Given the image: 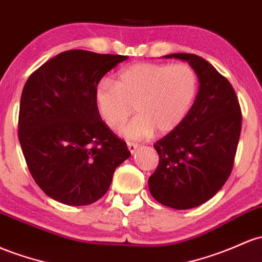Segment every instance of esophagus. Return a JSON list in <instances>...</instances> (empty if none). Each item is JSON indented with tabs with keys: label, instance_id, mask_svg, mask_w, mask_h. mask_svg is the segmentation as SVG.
<instances>
[{
	"label": "esophagus",
	"instance_id": "esophagus-1",
	"mask_svg": "<svg viewBox=\"0 0 262 262\" xmlns=\"http://www.w3.org/2000/svg\"><path fill=\"white\" fill-rule=\"evenodd\" d=\"M126 146H128L129 151H130L132 154H134V153H136L137 148H138V144H137V143H132V142H128V143H126Z\"/></svg>",
	"mask_w": 262,
	"mask_h": 262
}]
</instances>
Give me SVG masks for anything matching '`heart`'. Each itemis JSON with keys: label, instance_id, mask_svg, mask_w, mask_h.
I'll return each mask as SVG.
<instances>
[{"label": "heart", "instance_id": "1", "mask_svg": "<svg viewBox=\"0 0 262 262\" xmlns=\"http://www.w3.org/2000/svg\"><path fill=\"white\" fill-rule=\"evenodd\" d=\"M199 88L196 71L188 63L140 62L118 73L117 82L102 79L94 88V103L103 122L120 128L134 113L139 116L120 130L126 139L165 134L188 116Z\"/></svg>", "mask_w": 262, "mask_h": 262}]
</instances>
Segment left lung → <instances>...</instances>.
I'll return each mask as SVG.
<instances>
[{"instance_id":"obj_1","label":"left lung","mask_w":262,"mask_h":262,"mask_svg":"<svg viewBox=\"0 0 262 262\" xmlns=\"http://www.w3.org/2000/svg\"><path fill=\"white\" fill-rule=\"evenodd\" d=\"M165 58L188 61L200 85L188 116L154 144L159 164L148 185L160 204L185 210L211 199L229 179L243 116L232 85L208 61L191 53Z\"/></svg>"}]
</instances>
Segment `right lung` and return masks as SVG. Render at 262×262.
I'll use <instances>...</instances> for the list:
<instances>
[{
	"label": "right lung",
	"instance_id": "right-lung-1",
	"mask_svg": "<svg viewBox=\"0 0 262 262\" xmlns=\"http://www.w3.org/2000/svg\"><path fill=\"white\" fill-rule=\"evenodd\" d=\"M126 56L62 52L28 77L19 103L18 139L37 185L66 205H88L108 191L130 157L100 118L97 83Z\"/></svg>",
	"mask_w": 262,
	"mask_h": 262
}]
</instances>
